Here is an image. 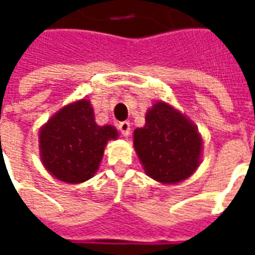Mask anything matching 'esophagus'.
I'll return each instance as SVG.
<instances>
[{
  "instance_id": "obj_1",
  "label": "esophagus",
  "mask_w": 255,
  "mask_h": 255,
  "mask_svg": "<svg viewBox=\"0 0 255 255\" xmlns=\"http://www.w3.org/2000/svg\"><path fill=\"white\" fill-rule=\"evenodd\" d=\"M119 129H120V132H122L123 136H126L127 138L128 135H129V131H131V126H129V122H122L119 124Z\"/></svg>"
}]
</instances>
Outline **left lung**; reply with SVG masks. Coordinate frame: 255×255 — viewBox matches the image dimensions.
<instances>
[{"instance_id":"left-lung-1","label":"left lung","mask_w":255,"mask_h":255,"mask_svg":"<svg viewBox=\"0 0 255 255\" xmlns=\"http://www.w3.org/2000/svg\"><path fill=\"white\" fill-rule=\"evenodd\" d=\"M133 149L147 176L161 184H177L201 165L203 138L184 113L157 101L146 112L143 127L133 129Z\"/></svg>"}]
</instances>
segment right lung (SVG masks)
I'll use <instances>...</instances> for the list:
<instances>
[{
	"mask_svg": "<svg viewBox=\"0 0 255 255\" xmlns=\"http://www.w3.org/2000/svg\"><path fill=\"white\" fill-rule=\"evenodd\" d=\"M117 138L113 126L95 123L90 101L82 98L64 105L39 128V157L54 179L79 184L97 173L106 144Z\"/></svg>",
	"mask_w": 255,
	"mask_h": 255,
	"instance_id": "right-lung-1",
	"label": "right lung"
}]
</instances>
